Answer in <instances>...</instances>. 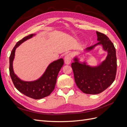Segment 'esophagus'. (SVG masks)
<instances>
[{"label": "esophagus", "instance_id": "34e87169", "mask_svg": "<svg viewBox=\"0 0 127 127\" xmlns=\"http://www.w3.org/2000/svg\"><path fill=\"white\" fill-rule=\"evenodd\" d=\"M72 58V56L70 53H69L64 57V63L66 64H70Z\"/></svg>", "mask_w": 127, "mask_h": 127}]
</instances>
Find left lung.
Instances as JSON below:
<instances>
[{
  "label": "left lung",
  "mask_w": 127,
  "mask_h": 127,
  "mask_svg": "<svg viewBox=\"0 0 127 127\" xmlns=\"http://www.w3.org/2000/svg\"><path fill=\"white\" fill-rule=\"evenodd\" d=\"M96 44L86 48L91 50L97 45H102L107 52L106 59L98 66L91 67L85 63H80L77 58L71 64L75 81L77 87L83 93L97 94L105 90L113 83L117 72V57L114 46L109 38L104 34L96 32Z\"/></svg>",
  "instance_id": "8db88e82"
}]
</instances>
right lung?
<instances>
[{"mask_svg": "<svg viewBox=\"0 0 127 127\" xmlns=\"http://www.w3.org/2000/svg\"><path fill=\"white\" fill-rule=\"evenodd\" d=\"M34 34L25 36L17 42L9 57V74L13 83L16 89L22 94L35 99L48 96L54 90L58 73L64 64L61 58L53 61L49 65L44 74L36 80L33 82L23 81L14 74L13 62L14 59L15 50L23 42L31 38Z\"/></svg>", "mask_w": 127, "mask_h": 127, "instance_id": "1", "label": "right lung"}]
</instances>
